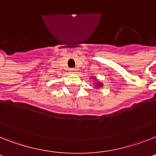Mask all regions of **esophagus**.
I'll list each match as a JSON object with an SVG mask.
<instances>
[{"label": "esophagus", "mask_w": 156, "mask_h": 156, "mask_svg": "<svg viewBox=\"0 0 156 156\" xmlns=\"http://www.w3.org/2000/svg\"><path fill=\"white\" fill-rule=\"evenodd\" d=\"M70 73H73V74H74V73H76L77 70H76L75 68H71V69H70Z\"/></svg>", "instance_id": "34e87169"}]
</instances>
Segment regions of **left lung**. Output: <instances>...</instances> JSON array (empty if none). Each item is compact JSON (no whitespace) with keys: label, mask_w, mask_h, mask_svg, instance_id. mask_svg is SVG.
Masks as SVG:
<instances>
[{"label":"left lung","mask_w":156,"mask_h":156,"mask_svg":"<svg viewBox=\"0 0 156 156\" xmlns=\"http://www.w3.org/2000/svg\"><path fill=\"white\" fill-rule=\"evenodd\" d=\"M99 86H102V84H101V83H100V82H99L98 85V87H99Z\"/></svg>","instance_id":"obj_1"}]
</instances>
